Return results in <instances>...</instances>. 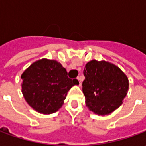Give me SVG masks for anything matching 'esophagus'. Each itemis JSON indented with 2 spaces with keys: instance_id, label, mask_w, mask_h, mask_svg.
I'll return each instance as SVG.
<instances>
[{
  "instance_id": "esophagus-1",
  "label": "esophagus",
  "mask_w": 146,
  "mask_h": 146,
  "mask_svg": "<svg viewBox=\"0 0 146 146\" xmlns=\"http://www.w3.org/2000/svg\"><path fill=\"white\" fill-rule=\"evenodd\" d=\"M76 79H77V80H78V85L81 86V79H80V77H79V76H78Z\"/></svg>"
}]
</instances>
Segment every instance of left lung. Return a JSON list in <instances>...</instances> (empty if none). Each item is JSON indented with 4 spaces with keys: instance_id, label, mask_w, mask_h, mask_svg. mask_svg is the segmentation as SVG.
<instances>
[{
    "instance_id": "8db88e82",
    "label": "left lung",
    "mask_w": 146,
    "mask_h": 146,
    "mask_svg": "<svg viewBox=\"0 0 146 146\" xmlns=\"http://www.w3.org/2000/svg\"><path fill=\"white\" fill-rule=\"evenodd\" d=\"M83 93L86 106L98 115L106 116L122 105L129 80L119 67L106 61H90L84 70Z\"/></svg>"
}]
</instances>
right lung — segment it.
I'll use <instances>...</instances> for the list:
<instances>
[{"instance_id":"right-lung-1","label":"right lung","mask_w":146,"mask_h":146,"mask_svg":"<svg viewBox=\"0 0 146 146\" xmlns=\"http://www.w3.org/2000/svg\"><path fill=\"white\" fill-rule=\"evenodd\" d=\"M22 93L30 107L43 114L59 110L67 92L78 84L67 76L66 70L56 60L42 58L34 62L21 75Z\"/></svg>"}]
</instances>
